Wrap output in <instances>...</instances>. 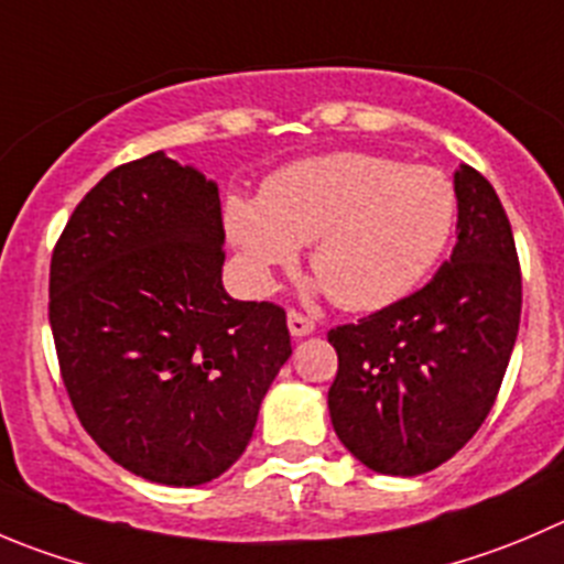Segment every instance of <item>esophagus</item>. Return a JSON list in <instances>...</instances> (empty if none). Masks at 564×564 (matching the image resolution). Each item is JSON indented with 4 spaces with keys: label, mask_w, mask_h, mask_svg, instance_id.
<instances>
[{
    "label": "esophagus",
    "mask_w": 564,
    "mask_h": 564,
    "mask_svg": "<svg viewBox=\"0 0 564 564\" xmlns=\"http://www.w3.org/2000/svg\"><path fill=\"white\" fill-rule=\"evenodd\" d=\"M286 322H289V333H292V336H297V338L308 336V333L316 330V322L311 319V316L300 314V311H294V308L289 311Z\"/></svg>",
    "instance_id": "34e87169"
}]
</instances>
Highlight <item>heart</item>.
I'll return each instance as SVG.
<instances>
[{
  "label": "heart",
  "mask_w": 564,
  "mask_h": 564,
  "mask_svg": "<svg viewBox=\"0 0 564 564\" xmlns=\"http://www.w3.org/2000/svg\"><path fill=\"white\" fill-rule=\"evenodd\" d=\"M457 193L446 173L380 154L316 156L231 198L226 228L256 289L311 242V270L333 303L377 311L413 292L449 245Z\"/></svg>",
  "instance_id": "1"
}]
</instances>
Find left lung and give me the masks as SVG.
<instances>
[{
    "instance_id": "1",
    "label": "left lung",
    "mask_w": 564,
    "mask_h": 564,
    "mask_svg": "<svg viewBox=\"0 0 564 564\" xmlns=\"http://www.w3.org/2000/svg\"><path fill=\"white\" fill-rule=\"evenodd\" d=\"M457 245L419 292L327 333L338 441L377 474L415 477L463 449L488 419L521 325V264L499 195L455 173Z\"/></svg>"
}]
</instances>
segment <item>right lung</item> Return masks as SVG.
Returning <instances> with one entry per match:
<instances>
[{
  "label": "right lung",
  "mask_w": 564,
  "mask_h": 564,
  "mask_svg": "<svg viewBox=\"0 0 564 564\" xmlns=\"http://www.w3.org/2000/svg\"><path fill=\"white\" fill-rule=\"evenodd\" d=\"M223 239L215 182L156 151L109 171L54 245L48 322L76 419L151 482L228 471L292 355L281 305L226 294Z\"/></svg>",
  "instance_id": "right-lung-1"
}]
</instances>
